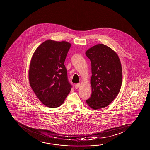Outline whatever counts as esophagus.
Segmentation results:
<instances>
[{"instance_id": "obj_1", "label": "esophagus", "mask_w": 150, "mask_h": 150, "mask_svg": "<svg viewBox=\"0 0 150 150\" xmlns=\"http://www.w3.org/2000/svg\"><path fill=\"white\" fill-rule=\"evenodd\" d=\"M80 85H81L80 83H77L75 85V89L79 88V87H80Z\"/></svg>"}]
</instances>
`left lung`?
Returning a JSON list of instances; mask_svg holds the SVG:
<instances>
[{"label": "left lung", "mask_w": 150, "mask_h": 150, "mask_svg": "<svg viewBox=\"0 0 150 150\" xmlns=\"http://www.w3.org/2000/svg\"><path fill=\"white\" fill-rule=\"evenodd\" d=\"M91 60V95L86 100L91 108L98 109L108 106L117 96L122 81L120 61L115 52L103 44L86 52Z\"/></svg>", "instance_id": "obj_1"}]
</instances>
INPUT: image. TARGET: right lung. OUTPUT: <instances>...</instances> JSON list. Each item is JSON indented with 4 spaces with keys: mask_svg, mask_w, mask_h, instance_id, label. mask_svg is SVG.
Instances as JSON below:
<instances>
[{
    "mask_svg": "<svg viewBox=\"0 0 150 150\" xmlns=\"http://www.w3.org/2000/svg\"><path fill=\"white\" fill-rule=\"evenodd\" d=\"M71 44L51 40L40 44L32 56L29 70L30 86L45 106H61L72 86L69 82L65 60Z\"/></svg>",
    "mask_w": 150,
    "mask_h": 150,
    "instance_id": "add662e5",
    "label": "right lung"
}]
</instances>
